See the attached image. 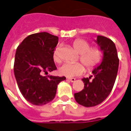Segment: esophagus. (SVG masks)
I'll return each mask as SVG.
<instances>
[{
	"label": "esophagus",
	"mask_w": 131,
	"mask_h": 131,
	"mask_svg": "<svg viewBox=\"0 0 131 131\" xmlns=\"http://www.w3.org/2000/svg\"><path fill=\"white\" fill-rule=\"evenodd\" d=\"M68 80H69L70 82H74L75 81V78H68Z\"/></svg>",
	"instance_id": "34e87169"
}]
</instances>
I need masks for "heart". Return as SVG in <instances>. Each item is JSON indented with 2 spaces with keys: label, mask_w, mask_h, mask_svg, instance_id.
<instances>
[{
  "label": "heart",
  "mask_w": 131,
  "mask_h": 131,
  "mask_svg": "<svg viewBox=\"0 0 131 131\" xmlns=\"http://www.w3.org/2000/svg\"><path fill=\"white\" fill-rule=\"evenodd\" d=\"M74 49L80 53V60L84 64L87 69L92 70L100 63L103 58V51L99 47H95L90 48V45L87 41L82 39H76L73 43ZM53 59L55 62L59 63L60 58L59 55V47L54 49L53 53ZM85 71L84 67L81 63L63 64L59 68L58 72L61 75L67 78H73L82 75Z\"/></svg>",
  "instance_id": "heart-1"
}]
</instances>
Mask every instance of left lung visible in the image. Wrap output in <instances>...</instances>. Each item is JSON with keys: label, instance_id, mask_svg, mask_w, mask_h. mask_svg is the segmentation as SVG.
<instances>
[{"label": "left lung", "instance_id": "8db88e82", "mask_svg": "<svg viewBox=\"0 0 131 131\" xmlns=\"http://www.w3.org/2000/svg\"><path fill=\"white\" fill-rule=\"evenodd\" d=\"M94 41L103 51L101 63L92 70V75L82 79L84 89L74 94L76 102L86 107L101 103L109 96L114 87L119 66L116 45L112 40L98 35ZM92 77L93 78L90 80Z\"/></svg>", "mask_w": 131, "mask_h": 131}]
</instances>
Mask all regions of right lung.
<instances>
[{
  "label": "right lung",
  "mask_w": 131,
  "mask_h": 131,
  "mask_svg": "<svg viewBox=\"0 0 131 131\" xmlns=\"http://www.w3.org/2000/svg\"><path fill=\"white\" fill-rule=\"evenodd\" d=\"M58 37L47 32L28 36L16 49L14 75L19 91L26 100L35 105L51 102L58 85L65 77L47 75L56 69L53 53Z\"/></svg>",
  "instance_id": "right-lung-1"
}]
</instances>
